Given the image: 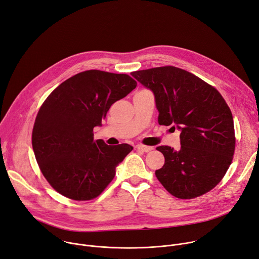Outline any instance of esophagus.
Instances as JSON below:
<instances>
[{"label": "esophagus", "mask_w": 259, "mask_h": 259, "mask_svg": "<svg viewBox=\"0 0 259 259\" xmlns=\"http://www.w3.org/2000/svg\"><path fill=\"white\" fill-rule=\"evenodd\" d=\"M136 148H137L138 150L143 151V152H149V151L153 150V147H151V146H146V145H143V144H139V145H137V146H136Z\"/></svg>", "instance_id": "esophagus-1"}]
</instances>
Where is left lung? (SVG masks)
Segmentation results:
<instances>
[{
	"mask_svg": "<svg viewBox=\"0 0 259 259\" xmlns=\"http://www.w3.org/2000/svg\"><path fill=\"white\" fill-rule=\"evenodd\" d=\"M132 76L153 93L158 123L181 132L178 151L156 148L164 156V164L155 170L158 181L184 199L210 191L231 165L236 146L233 115L222 96L204 80L171 66Z\"/></svg>",
	"mask_w": 259,
	"mask_h": 259,
	"instance_id": "obj_1",
	"label": "left lung"
}]
</instances>
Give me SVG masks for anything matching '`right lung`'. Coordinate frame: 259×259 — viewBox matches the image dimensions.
<instances>
[{"mask_svg": "<svg viewBox=\"0 0 259 259\" xmlns=\"http://www.w3.org/2000/svg\"><path fill=\"white\" fill-rule=\"evenodd\" d=\"M136 86L126 74L90 70L64 81L44 101L32 144L43 176L57 192L90 200L113 180L133 147L94 140V127L101 126L110 107Z\"/></svg>", "mask_w": 259, "mask_h": 259, "instance_id": "obj_1", "label": "right lung"}]
</instances>
